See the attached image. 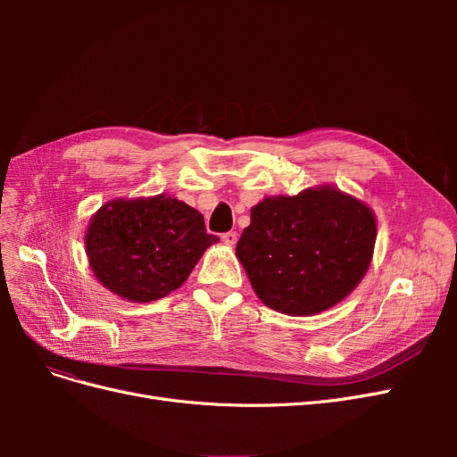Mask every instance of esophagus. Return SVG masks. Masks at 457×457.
<instances>
[{"mask_svg": "<svg viewBox=\"0 0 457 457\" xmlns=\"http://www.w3.org/2000/svg\"><path fill=\"white\" fill-rule=\"evenodd\" d=\"M220 240H223V244H225V245H230V247H232L234 244L238 242V234H237V232H232V230H230V232H225L223 237H220Z\"/></svg>", "mask_w": 457, "mask_h": 457, "instance_id": "1", "label": "esophagus"}]
</instances>
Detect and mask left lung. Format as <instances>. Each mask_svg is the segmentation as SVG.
Instances as JSON below:
<instances>
[{
    "instance_id": "1",
    "label": "left lung",
    "mask_w": 457,
    "mask_h": 457,
    "mask_svg": "<svg viewBox=\"0 0 457 457\" xmlns=\"http://www.w3.org/2000/svg\"><path fill=\"white\" fill-rule=\"evenodd\" d=\"M376 237L370 205L320 185L253 205L237 257L269 309L312 316L337 305L361 284Z\"/></svg>"
}]
</instances>
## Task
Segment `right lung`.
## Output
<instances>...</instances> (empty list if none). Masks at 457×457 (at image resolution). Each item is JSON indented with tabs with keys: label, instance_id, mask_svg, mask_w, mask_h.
Returning a JSON list of instances; mask_svg holds the SVG:
<instances>
[{
	"label": "right lung",
	"instance_id": "obj_1",
	"mask_svg": "<svg viewBox=\"0 0 457 457\" xmlns=\"http://www.w3.org/2000/svg\"><path fill=\"white\" fill-rule=\"evenodd\" d=\"M84 242L96 280L121 299L148 303L181 287L219 238L205 232L195 207L156 195L103 204Z\"/></svg>",
	"mask_w": 457,
	"mask_h": 457
}]
</instances>
